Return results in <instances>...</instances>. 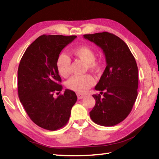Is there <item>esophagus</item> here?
I'll return each mask as SVG.
<instances>
[{
  "mask_svg": "<svg viewBox=\"0 0 159 159\" xmlns=\"http://www.w3.org/2000/svg\"><path fill=\"white\" fill-rule=\"evenodd\" d=\"M77 98L79 99H83V98H84L85 95H83V94H80V93H77Z\"/></svg>",
  "mask_w": 159,
  "mask_h": 159,
  "instance_id": "esophagus-1",
  "label": "esophagus"
}]
</instances>
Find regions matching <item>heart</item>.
Here are the masks:
<instances>
[{"label": "heart", "instance_id": "1", "mask_svg": "<svg viewBox=\"0 0 159 159\" xmlns=\"http://www.w3.org/2000/svg\"><path fill=\"white\" fill-rule=\"evenodd\" d=\"M73 53L77 57L87 64L88 68L93 71H99L102 68L100 61L96 60V53L93 48L87 45L74 48ZM56 66L59 74L67 78L71 74V59L65 53H61L56 61ZM95 84V79L90 74L71 77L66 83L67 88L75 92L83 93Z\"/></svg>", "mask_w": 159, "mask_h": 159}]
</instances>
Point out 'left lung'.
<instances>
[{
	"instance_id": "1",
	"label": "left lung",
	"mask_w": 159,
	"mask_h": 159,
	"mask_svg": "<svg viewBox=\"0 0 159 159\" xmlns=\"http://www.w3.org/2000/svg\"><path fill=\"white\" fill-rule=\"evenodd\" d=\"M83 37L102 48L107 61L105 70L95 86L101 95L104 93L103 97L99 94L93 95L96 102L90 116L102 126L117 125L130 114L138 97L135 59L125 43L114 34L104 31Z\"/></svg>"
}]
</instances>
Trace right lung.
<instances>
[{
	"mask_svg": "<svg viewBox=\"0 0 159 159\" xmlns=\"http://www.w3.org/2000/svg\"><path fill=\"white\" fill-rule=\"evenodd\" d=\"M76 36L42 35L29 45L21 57L17 71L18 96L26 114L35 124L48 130L65 125L77 100L74 91L62 90L56 66L63 48Z\"/></svg>",
	"mask_w": 159,
	"mask_h": 159,
	"instance_id": "obj_1",
	"label": "right lung"
}]
</instances>
